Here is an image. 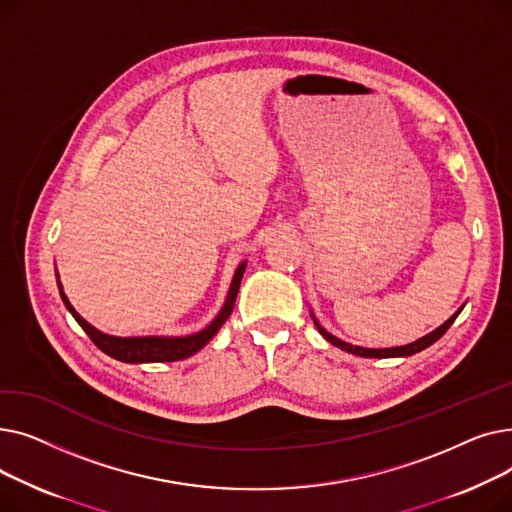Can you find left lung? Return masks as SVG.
<instances>
[{
	"label": "left lung",
	"mask_w": 512,
	"mask_h": 512,
	"mask_svg": "<svg viewBox=\"0 0 512 512\" xmlns=\"http://www.w3.org/2000/svg\"><path fill=\"white\" fill-rule=\"evenodd\" d=\"M463 307H465V305H463ZM463 307H459V311L452 313V315L444 321L442 326H438L436 330H432L429 334L421 336L419 340H415V342H411V344H405V346H392V348H365V346H357V344H351V342H344V340L336 338L334 334H330L324 326H321L319 321H317V317L313 315V311H309V313H311V317H313V324H315V328L319 330V334L324 336L330 344L342 348V351L351 353V355H357V357H367V359H388V357H411V355L423 351V348L432 346V344H434L436 340H440V338L444 336V332L454 324V319L459 317V313L463 311Z\"/></svg>",
	"instance_id": "1"
}]
</instances>
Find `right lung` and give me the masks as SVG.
<instances>
[{"instance_id": "obj_1", "label": "right lung", "mask_w": 512, "mask_h": 512, "mask_svg": "<svg viewBox=\"0 0 512 512\" xmlns=\"http://www.w3.org/2000/svg\"><path fill=\"white\" fill-rule=\"evenodd\" d=\"M245 270H247V261H240L234 276H232L226 301H224L220 313L209 321V326H205L203 330H199L195 334H186V336H112V334H105V332L97 330L95 326H91L87 319L78 315V311L70 305V301L66 297L58 272H56V278H58L60 297H62L66 309L78 321V326L87 332V336L93 340V344L99 348V351L110 355L112 359L124 361V363H161V361L188 359L191 355L199 353L201 348L215 334H218V330L224 326V321L230 317V313L234 309V301H236L240 280H242Z\"/></svg>"}]
</instances>
